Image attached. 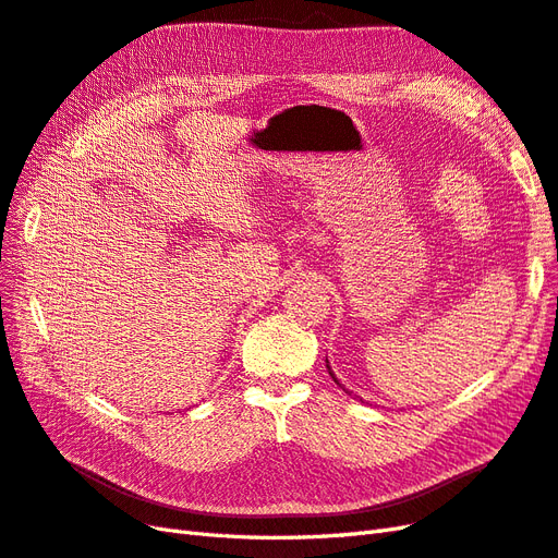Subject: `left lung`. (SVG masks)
Returning <instances> with one entry per match:
<instances>
[{
    "label": "left lung",
    "mask_w": 558,
    "mask_h": 558,
    "mask_svg": "<svg viewBox=\"0 0 558 558\" xmlns=\"http://www.w3.org/2000/svg\"><path fill=\"white\" fill-rule=\"evenodd\" d=\"M325 367H327V373H330V377H332V379H335V384H339V387H341V389H344V391H347V393H351V391H349V389H347V387H344V384H341V381H339V379H337V377H335V373H332V367H330V361H327V359H325Z\"/></svg>",
    "instance_id": "left-lung-1"
}]
</instances>
